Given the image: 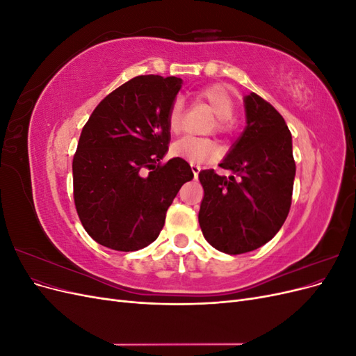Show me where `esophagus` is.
Wrapping results in <instances>:
<instances>
[{
	"mask_svg": "<svg viewBox=\"0 0 356 356\" xmlns=\"http://www.w3.org/2000/svg\"><path fill=\"white\" fill-rule=\"evenodd\" d=\"M191 166V170H193V175H195V178H197V175H199V172H200V166L199 165H190Z\"/></svg>",
	"mask_w": 356,
	"mask_h": 356,
	"instance_id": "1",
	"label": "esophagus"
}]
</instances>
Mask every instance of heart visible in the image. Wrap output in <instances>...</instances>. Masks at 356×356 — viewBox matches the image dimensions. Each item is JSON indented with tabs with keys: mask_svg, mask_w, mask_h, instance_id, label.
Returning <instances> with one entry per match:
<instances>
[{
	"mask_svg": "<svg viewBox=\"0 0 356 356\" xmlns=\"http://www.w3.org/2000/svg\"><path fill=\"white\" fill-rule=\"evenodd\" d=\"M197 99L207 104L211 111L217 115L215 129L220 132H229L233 129L234 96L225 84H211L200 89ZM182 122V101L175 99L170 104L168 111V127L172 134H178ZM170 153L175 157L187 160L188 163H203V161L217 157V147L209 139L202 138H181L170 147Z\"/></svg>",
	"mask_w": 356,
	"mask_h": 356,
	"instance_id": "obj_1",
	"label": "heart"
}]
</instances>
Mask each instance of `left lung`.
Segmentation results:
<instances>
[{
    "label": "left lung",
    "instance_id": "1",
    "mask_svg": "<svg viewBox=\"0 0 356 356\" xmlns=\"http://www.w3.org/2000/svg\"><path fill=\"white\" fill-rule=\"evenodd\" d=\"M246 126L220 163L232 175L200 170L202 233L215 250L236 255L263 246L285 222L296 178L293 138L273 106L243 98Z\"/></svg>",
    "mask_w": 356,
    "mask_h": 356
}]
</instances>
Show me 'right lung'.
I'll list each match as a JSON object with an SVG mask.
<instances>
[{"instance_id":"1","label":"right lung","mask_w":356,"mask_h":356,"mask_svg":"<svg viewBox=\"0 0 356 356\" xmlns=\"http://www.w3.org/2000/svg\"><path fill=\"white\" fill-rule=\"evenodd\" d=\"M181 86L178 77L138 75L105 96L83 127L74 202L84 230L102 246L129 252L154 242L181 186L195 177L179 157L160 165Z\"/></svg>"}]
</instances>
